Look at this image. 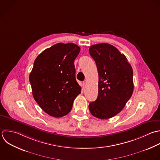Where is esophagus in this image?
<instances>
[{
    "instance_id": "esophagus-1",
    "label": "esophagus",
    "mask_w": 160,
    "mask_h": 160,
    "mask_svg": "<svg viewBox=\"0 0 160 160\" xmlns=\"http://www.w3.org/2000/svg\"><path fill=\"white\" fill-rule=\"evenodd\" d=\"M86 85H87V83L86 82H83V84H82V86H83V88H85L86 87Z\"/></svg>"
}]
</instances>
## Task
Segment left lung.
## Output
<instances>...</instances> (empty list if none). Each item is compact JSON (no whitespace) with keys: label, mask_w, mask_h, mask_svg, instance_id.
<instances>
[{"label":"left lung","mask_w":160,"mask_h":160,"mask_svg":"<svg viewBox=\"0 0 160 160\" xmlns=\"http://www.w3.org/2000/svg\"><path fill=\"white\" fill-rule=\"evenodd\" d=\"M89 53L99 77L98 97L89 104V110L96 118L108 119L120 113L132 95L133 69L125 55L110 44L93 45Z\"/></svg>","instance_id":"1"}]
</instances>
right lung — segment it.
<instances>
[{
    "instance_id": "1",
    "label": "right lung",
    "mask_w": 160,
    "mask_h": 160,
    "mask_svg": "<svg viewBox=\"0 0 160 160\" xmlns=\"http://www.w3.org/2000/svg\"><path fill=\"white\" fill-rule=\"evenodd\" d=\"M80 51L75 43H58L43 50L34 61L29 76L32 95L50 116L59 118L67 115L81 92L74 65Z\"/></svg>"
}]
</instances>
